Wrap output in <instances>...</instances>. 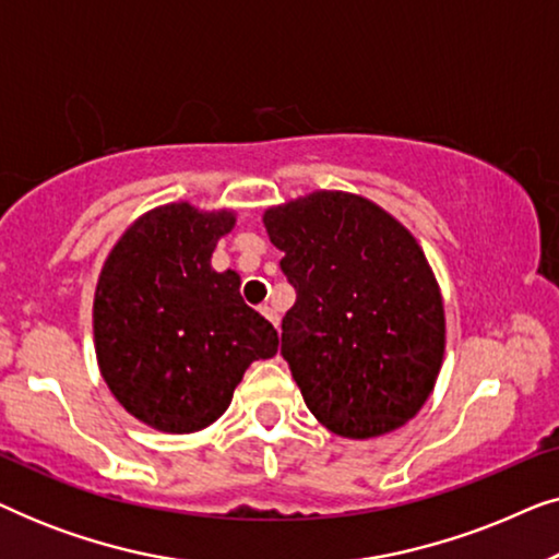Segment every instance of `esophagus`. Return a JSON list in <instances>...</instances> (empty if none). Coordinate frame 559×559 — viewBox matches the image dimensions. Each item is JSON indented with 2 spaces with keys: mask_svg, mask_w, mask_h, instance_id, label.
<instances>
[{
  "mask_svg": "<svg viewBox=\"0 0 559 559\" xmlns=\"http://www.w3.org/2000/svg\"><path fill=\"white\" fill-rule=\"evenodd\" d=\"M259 312H262V316H264L266 320H270V323H272L274 328L280 325V316H277V310L270 308V305H262V308H259Z\"/></svg>",
  "mask_w": 559,
  "mask_h": 559,
  "instance_id": "34e87169",
  "label": "esophagus"
}]
</instances>
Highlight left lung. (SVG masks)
<instances>
[{
	"instance_id": "obj_1",
	"label": "left lung",
	"mask_w": 559,
	"mask_h": 559,
	"mask_svg": "<svg viewBox=\"0 0 559 559\" xmlns=\"http://www.w3.org/2000/svg\"><path fill=\"white\" fill-rule=\"evenodd\" d=\"M264 228L297 293L282 318V356L308 409L341 438L402 427L445 354L440 287L415 236L343 190L266 209Z\"/></svg>"
}]
</instances>
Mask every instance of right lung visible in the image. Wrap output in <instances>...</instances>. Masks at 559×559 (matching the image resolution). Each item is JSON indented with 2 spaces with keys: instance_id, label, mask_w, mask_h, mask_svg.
I'll return each instance as SVG.
<instances>
[{
  "instance_id": "add662e5",
  "label": "right lung",
  "mask_w": 559,
  "mask_h": 559,
  "mask_svg": "<svg viewBox=\"0 0 559 559\" xmlns=\"http://www.w3.org/2000/svg\"><path fill=\"white\" fill-rule=\"evenodd\" d=\"M234 211L167 203L134 221L98 274L94 343L117 402L159 432H198L224 415L243 371L277 354L234 270L211 266Z\"/></svg>"
}]
</instances>
